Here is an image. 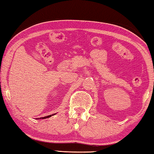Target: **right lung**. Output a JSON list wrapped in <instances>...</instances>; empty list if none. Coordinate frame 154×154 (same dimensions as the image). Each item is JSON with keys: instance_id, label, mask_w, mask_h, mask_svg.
<instances>
[{"instance_id": "right-lung-1", "label": "right lung", "mask_w": 154, "mask_h": 154, "mask_svg": "<svg viewBox=\"0 0 154 154\" xmlns=\"http://www.w3.org/2000/svg\"><path fill=\"white\" fill-rule=\"evenodd\" d=\"M53 115H55V114H52V115H48V116H44V117H42V119H46V118H49V117H51V116H53Z\"/></svg>"}]
</instances>
